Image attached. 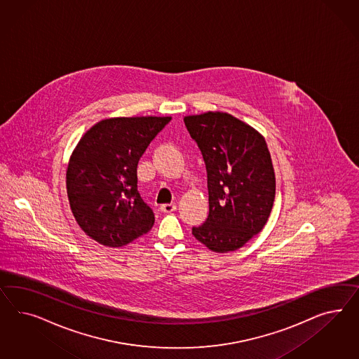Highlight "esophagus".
I'll use <instances>...</instances> for the list:
<instances>
[{"label":"esophagus","mask_w":359,"mask_h":359,"mask_svg":"<svg viewBox=\"0 0 359 359\" xmlns=\"http://www.w3.org/2000/svg\"><path fill=\"white\" fill-rule=\"evenodd\" d=\"M176 210V204H163L161 206L162 213H172Z\"/></svg>","instance_id":"obj_1"}]
</instances>
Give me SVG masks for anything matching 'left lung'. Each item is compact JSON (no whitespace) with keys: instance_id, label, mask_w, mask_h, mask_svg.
Listing matches in <instances>:
<instances>
[{"instance_id":"obj_1","label":"left lung","mask_w":359,"mask_h":359,"mask_svg":"<svg viewBox=\"0 0 359 359\" xmlns=\"http://www.w3.org/2000/svg\"><path fill=\"white\" fill-rule=\"evenodd\" d=\"M208 174L209 215L192 233L214 252L243 247L260 233L276 194L271 153L262 135L223 112L185 116Z\"/></svg>"}]
</instances>
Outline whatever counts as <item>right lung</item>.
<instances>
[{"label": "right lung", "instance_id": "1", "mask_svg": "<svg viewBox=\"0 0 359 359\" xmlns=\"http://www.w3.org/2000/svg\"><path fill=\"white\" fill-rule=\"evenodd\" d=\"M171 117H115L88 129L70 156L69 204L79 227L107 247L145 235L154 213L137 188V165Z\"/></svg>", "mask_w": 359, "mask_h": 359}]
</instances>
